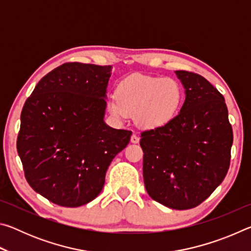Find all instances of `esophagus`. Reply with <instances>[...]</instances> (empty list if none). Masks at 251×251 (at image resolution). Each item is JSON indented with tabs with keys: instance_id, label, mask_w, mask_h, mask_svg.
<instances>
[{
	"instance_id": "1",
	"label": "esophagus",
	"mask_w": 251,
	"mask_h": 251,
	"mask_svg": "<svg viewBox=\"0 0 251 251\" xmlns=\"http://www.w3.org/2000/svg\"><path fill=\"white\" fill-rule=\"evenodd\" d=\"M130 142L133 143V144H137L139 142V136L137 134L134 133L133 135H131V137H130Z\"/></svg>"
}]
</instances>
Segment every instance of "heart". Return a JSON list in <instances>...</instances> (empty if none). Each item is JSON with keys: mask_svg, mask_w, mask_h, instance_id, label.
Listing matches in <instances>:
<instances>
[{"mask_svg": "<svg viewBox=\"0 0 251 251\" xmlns=\"http://www.w3.org/2000/svg\"><path fill=\"white\" fill-rule=\"evenodd\" d=\"M181 103V88L175 79L130 75L117 87V96H110L108 108L114 116L135 115L144 128L166 125L176 115Z\"/></svg>", "mask_w": 251, "mask_h": 251, "instance_id": "heart-1", "label": "heart"}]
</instances>
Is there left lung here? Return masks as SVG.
<instances>
[{
    "mask_svg": "<svg viewBox=\"0 0 251 251\" xmlns=\"http://www.w3.org/2000/svg\"><path fill=\"white\" fill-rule=\"evenodd\" d=\"M186 100L166 125L141 134L150 196L173 209L195 208L222 184L230 165L232 127L224 96L193 72L176 71Z\"/></svg>",
    "mask_w": 251,
    "mask_h": 251,
    "instance_id": "obj_1",
    "label": "left lung"
}]
</instances>
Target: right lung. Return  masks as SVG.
<instances>
[{
  "mask_svg": "<svg viewBox=\"0 0 251 251\" xmlns=\"http://www.w3.org/2000/svg\"><path fill=\"white\" fill-rule=\"evenodd\" d=\"M112 66L70 62L42 78L23 106L16 141L29 186L56 205L78 207L103 189L131 131L105 124Z\"/></svg>",
  "mask_w": 251,
  "mask_h": 251,
  "instance_id": "1",
  "label": "right lung"
}]
</instances>
